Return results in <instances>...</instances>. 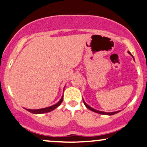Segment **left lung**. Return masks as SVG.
Masks as SVG:
<instances>
[{
  "label": "left lung",
  "instance_id": "left-lung-1",
  "mask_svg": "<svg viewBox=\"0 0 147 147\" xmlns=\"http://www.w3.org/2000/svg\"><path fill=\"white\" fill-rule=\"evenodd\" d=\"M128 53H129V54L131 55V53H130V52L128 51ZM83 103H84V105H85V107H86L88 109H90V111H94V112L97 113H99V114H102V115H113L116 114V113H119V111H116V112H112V113H106V112H103V111H99L96 110V109H93V108H92L91 107H90V106H89L88 105H87V104L85 103V102L84 101V100H83Z\"/></svg>",
  "mask_w": 147,
  "mask_h": 147
}]
</instances>
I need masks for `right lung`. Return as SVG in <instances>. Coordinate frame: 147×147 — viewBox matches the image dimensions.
Masks as SVG:
<instances>
[{
    "label": "right lung",
    "instance_id": "1",
    "mask_svg": "<svg viewBox=\"0 0 147 147\" xmlns=\"http://www.w3.org/2000/svg\"><path fill=\"white\" fill-rule=\"evenodd\" d=\"M62 101H63V96H62V98H61L60 100L58 102L55 104L54 105L51 106V107L43 108V109H34V110H33V109H26V110L28 111H29V112L34 113V114H42V113H49L50 111L54 110V109H56L57 107H59V106L61 105V103L62 102Z\"/></svg>",
    "mask_w": 147,
    "mask_h": 147
}]
</instances>
